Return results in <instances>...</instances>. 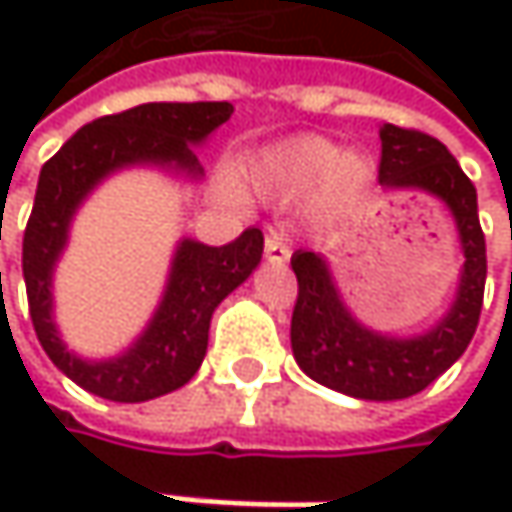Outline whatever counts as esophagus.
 <instances>
[{
	"instance_id": "esophagus-1",
	"label": "esophagus",
	"mask_w": 512,
	"mask_h": 512,
	"mask_svg": "<svg viewBox=\"0 0 512 512\" xmlns=\"http://www.w3.org/2000/svg\"><path fill=\"white\" fill-rule=\"evenodd\" d=\"M263 252H266V260L272 263H284L290 257V246H287V237L281 231H266L263 237Z\"/></svg>"
}]
</instances>
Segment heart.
I'll use <instances>...</instances> for the list:
<instances>
[{"label":"heart","instance_id":"obj_1","mask_svg":"<svg viewBox=\"0 0 512 512\" xmlns=\"http://www.w3.org/2000/svg\"><path fill=\"white\" fill-rule=\"evenodd\" d=\"M376 168L373 159L358 151L338 154L332 142L320 136H296L278 142L257 156L255 177L266 186L278 189H308L314 183H326L335 195H356L367 189Z\"/></svg>","mask_w":512,"mask_h":512}]
</instances>
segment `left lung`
<instances>
[{"label": "left lung", "instance_id": "left-lung-1", "mask_svg": "<svg viewBox=\"0 0 512 512\" xmlns=\"http://www.w3.org/2000/svg\"><path fill=\"white\" fill-rule=\"evenodd\" d=\"M379 142V186L385 192L418 189L451 210L465 257L457 296L448 314L427 332L412 338L382 335L353 317L329 260L299 249L290 257L299 281L290 347L296 364L332 391L356 400H403L436 382L471 344L483 305L486 240L477 219V189L439 139L382 124Z\"/></svg>", "mask_w": 512, "mask_h": 512}]
</instances>
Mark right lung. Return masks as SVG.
<instances>
[{"label":"right lung","instance_id":"right-lung-1","mask_svg":"<svg viewBox=\"0 0 512 512\" xmlns=\"http://www.w3.org/2000/svg\"><path fill=\"white\" fill-rule=\"evenodd\" d=\"M231 112V103H142L85 124L41 168L23 237L29 314L44 353L79 388L115 403H145L186 385L207 356L213 311L260 263L263 234L257 228L243 231L228 246L180 240L151 323L121 356L100 361L76 356L61 341L52 317V272L82 201L106 177L136 165L201 180L204 168L195 148H201Z\"/></svg>","mask_w":512,"mask_h":512}]
</instances>
